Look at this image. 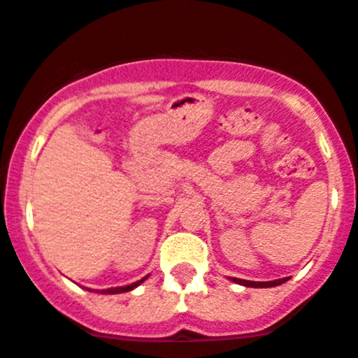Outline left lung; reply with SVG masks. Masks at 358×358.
<instances>
[{
	"instance_id": "1",
	"label": "left lung",
	"mask_w": 358,
	"mask_h": 358,
	"mask_svg": "<svg viewBox=\"0 0 358 358\" xmlns=\"http://www.w3.org/2000/svg\"><path fill=\"white\" fill-rule=\"evenodd\" d=\"M233 280H235V282H238V285L250 286V288H272V286H279V285H282V282H286V280H288V277H285V279H277V280H268V282H255V280L235 279V277H233Z\"/></svg>"
}]
</instances>
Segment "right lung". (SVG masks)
I'll use <instances>...</instances> for the list:
<instances>
[{"instance_id": "obj_1", "label": "right lung", "mask_w": 358, "mask_h": 358, "mask_svg": "<svg viewBox=\"0 0 358 358\" xmlns=\"http://www.w3.org/2000/svg\"><path fill=\"white\" fill-rule=\"evenodd\" d=\"M146 279V277H145ZM145 279H141V280H138V282H132V285H129V286H123V288H109V289H103V292H100V293H125V292H130V289H134L136 288V286H139L143 282V280Z\"/></svg>"}]
</instances>
